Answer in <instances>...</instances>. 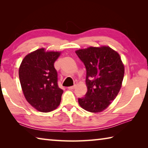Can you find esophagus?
<instances>
[{
	"mask_svg": "<svg viewBox=\"0 0 148 148\" xmlns=\"http://www.w3.org/2000/svg\"><path fill=\"white\" fill-rule=\"evenodd\" d=\"M76 85H74V86H71V87H68V89H70V90H72V89H74L75 87H76Z\"/></svg>",
	"mask_w": 148,
	"mask_h": 148,
	"instance_id": "34e87169",
	"label": "esophagus"
}]
</instances>
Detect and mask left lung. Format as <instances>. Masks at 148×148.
<instances>
[{
  "label": "left lung",
  "instance_id": "1",
  "mask_svg": "<svg viewBox=\"0 0 148 148\" xmlns=\"http://www.w3.org/2000/svg\"><path fill=\"white\" fill-rule=\"evenodd\" d=\"M76 53L86 68V96L78 99L82 108L99 113L110 106L122 86L125 67L119 53L106 46L79 49Z\"/></svg>",
  "mask_w": 148,
  "mask_h": 148
}]
</instances>
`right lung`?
I'll list each match as a JSON object with an SVG mask.
<instances>
[{
    "mask_svg": "<svg viewBox=\"0 0 148 148\" xmlns=\"http://www.w3.org/2000/svg\"><path fill=\"white\" fill-rule=\"evenodd\" d=\"M61 51L40 48L24 57L19 69L23 95L31 106L41 112H49L59 106L63 91L57 84L54 63Z\"/></svg>",
    "mask_w": 148,
    "mask_h": 148,
    "instance_id": "right-lung-1",
    "label": "right lung"
}]
</instances>
